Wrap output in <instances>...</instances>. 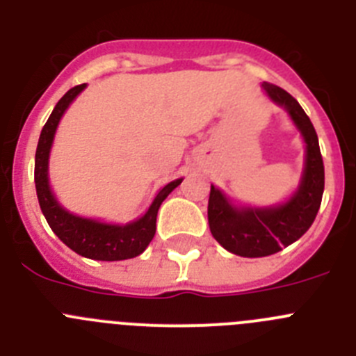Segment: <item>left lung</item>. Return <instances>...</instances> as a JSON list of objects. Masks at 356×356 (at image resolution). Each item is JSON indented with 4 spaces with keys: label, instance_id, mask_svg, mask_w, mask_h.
<instances>
[{
    "label": "left lung",
    "instance_id": "obj_1",
    "mask_svg": "<svg viewBox=\"0 0 356 356\" xmlns=\"http://www.w3.org/2000/svg\"><path fill=\"white\" fill-rule=\"evenodd\" d=\"M276 105L284 106L307 144L301 184L291 200L269 209L235 207L217 187H210L209 226L213 238L229 253L259 259L291 246L312 226L325 191V165L319 140L308 115L294 97L278 85L262 83Z\"/></svg>",
    "mask_w": 356,
    "mask_h": 356
}]
</instances>
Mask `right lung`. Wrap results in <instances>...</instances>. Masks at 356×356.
<instances>
[{
	"label": "right lung",
	"mask_w": 356,
	"mask_h": 356,
	"mask_svg": "<svg viewBox=\"0 0 356 356\" xmlns=\"http://www.w3.org/2000/svg\"><path fill=\"white\" fill-rule=\"evenodd\" d=\"M83 89L85 83L67 90L60 97V102L56 103L48 122L44 124L42 131H40L35 153V188L40 210L56 237L60 238L65 246L71 248L74 253L81 254L85 259L106 260V262L134 259L143 253L151 238L155 237L156 213H159L160 205L181 184L184 178H178L160 188V193L155 196L147 212L128 225H106V222H99L96 219L74 216V213L67 212L64 207H60L49 188V151H51L53 137H55L56 127H58L62 115L72 103V99Z\"/></svg>",
	"instance_id": "right-lung-1"
}]
</instances>
